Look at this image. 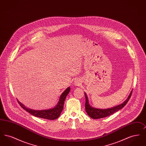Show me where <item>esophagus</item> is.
<instances>
[{
	"mask_svg": "<svg viewBox=\"0 0 146 146\" xmlns=\"http://www.w3.org/2000/svg\"><path fill=\"white\" fill-rule=\"evenodd\" d=\"M79 82H80V79H75L74 84H79Z\"/></svg>",
	"mask_w": 146,
	"mask_h": 146,
	"instance_id": "34e87169",
	"label": "esophagus"
}]
</instances>
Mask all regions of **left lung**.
I'll return each instance as SVG.
<instances>
[{"label":"left lung","instance_id":"obj_1","mask_svg":"<svg viewBox=\"0 0 146 146\" xmlns=\"http://www.w3.org/2000/svg\"><path fill=\"white\" fill-rule=\"evenodd\" d=\"M132 90L131 91L129 96L127 97V98L125 100V101L119 105L117 106H114L113 107L107 108V109H100L96 108L95 107H93L91 106L89 104V99L88 98V96L85 93V96L86 98V102H85V111L88 113V115L92 119H100V118H103L106 117H108L109 115H111V114H114L116 111H118L119 110H121L122 108H123L127 102L129 101V99L130 98L131 94H132Z\"/></svg>","mask_w":146,"mask_h":146}]
</instances>
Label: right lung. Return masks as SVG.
Masks as SVG:
<instances>
[{"label": "right lung", "instance_id": "obj_1", "mask_svg": "<svg viewBox=\"0 0 146 146\" xmlns=\"http://www.w3.org/2000/svg\"><path fill=\"white\" fill-rule=\"evenodd\" d=\"M70 87L67 88L65 90L63 91L62 94L60 97L59 101L55 106L51 109L45 110H34L31 108H28L25 106L24 104H21V102L18 100L17 102L20 105L21 107L28 111L32 115L35 117L39 118L46 119L48 120H55L56 119L59 117L61 114V113L63 109V104L65 101L66 96L70 92Z\"/></svg>", "mask_w": 146, "mask_h": 146}]
</instances>
